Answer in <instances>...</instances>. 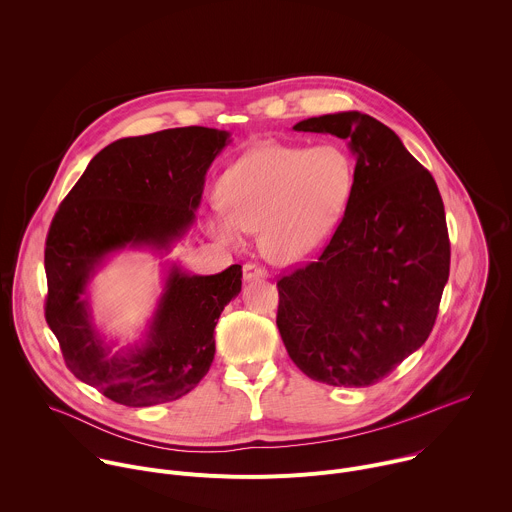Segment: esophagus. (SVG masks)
Returning a JSON list of instances; mask_svg holds the SVG:
<instances>
[{
  "label": "esophagus",
  "instance_id": "obj_1",
  "mask_svg": "<svg viewBox=\"0 0 512 512\" xmlns=\"http://www.w3.org/2000/svg\"><path fill=\"white\" fill-rule=\"evenodd\" d=\"M242 276H244V282H252V280H262L266 278V270L258 264H244L242 268Z\"/></svg>",
  "mask_w": 512,
  "mask_h": 512
}]
</instances>
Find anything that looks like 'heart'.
<instances>
[{"label":"heart","mask_w":512,"mask_h":512,"mask_svg":"<svg viewBox=\"0 0 512 512\" xmlns=\"http://www.w3.org/2000/svg\"><path fill=\"white\" fill-rule=\"evenodd\" d=\"M354 182V162L338 144H262L226 172L224 204L212 208L206 226L222 244H238L246 230H258L266 258L298 262L334 232Z\"/></svg>","instance_id":"b5f03b06"}]
</instances>
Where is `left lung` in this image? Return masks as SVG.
<instances>
[{"label":"left lung","instance_id":"8db88e82","mask_svg":"<svg viewBox=\"0 0 512 512\" xmlns=\"http://www.w3.org/2000/svg\"><path fill=\"white\" fill-rule=\"evenodd\" d=\"M294 130L346 140L356 182L318 260L278 280L276 324L312 380L370 386L432 332L450 270L444 204L430 172L372 116L326 114Z\"/></svg>","mask_w":512,"mask_h":512}]
</instances>
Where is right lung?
<instances>
[{
  "mask_svg": "<svg viewBox=\"0 0 512 512\" xmlns=\"http://www.w3.org/2000/svg\"><path fill=\"white\" fill-rule=\"evenodd\" d=\"M230 134L188 126L106 146L60 204L46 238V320L66 366L126 406L178 400L214 360V328L242 288V266L192 276L172 266L146 342L126 354L104 344L86 286L126 246L168 250L194 224L210 164Z\"/></svg>",
  "mask_w": 512,
  "mask_h": 512,
  "instance_id": "obj_1",
  "label": "right lung"
}]
</instances>
